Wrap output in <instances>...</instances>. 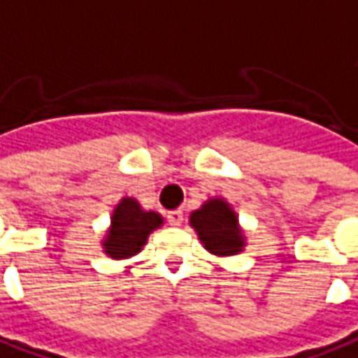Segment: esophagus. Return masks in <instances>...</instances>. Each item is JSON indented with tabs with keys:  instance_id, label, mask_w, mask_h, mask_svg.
Returning a JSON list of instances; mask_svg holds the SVG:
<instances>
[{
	"instance_id": "esophagus-1",
	"label": "esophagus",
	"mask_w": 358,
	"mask_h": 358,
	"mask_svg": "<svg viewBox=\"0 0 358 358\" xmlns=\"http://www.w3.org/2000/svg\"><path fill=\"white\" fill-rule=\"evenodd\" d=\"M168 222H170L172 226H180V224L184 222L182 210H172V212H168Z\"/></svg>"
}]
</instances>
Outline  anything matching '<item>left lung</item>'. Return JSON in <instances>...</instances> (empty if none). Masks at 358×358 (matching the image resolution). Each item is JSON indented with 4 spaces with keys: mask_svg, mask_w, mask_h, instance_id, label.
I'll return each mask as SVG.
<instances>
[{
    "mask_svg": "<svg viewBox=\"0 0 358 358\" xmlns=\"http://www.w3.org/2000/svg\"><path fill=\"white\" fill-rule=\"evenodd\" d=\"M190 226L198 240L217 257L238 255L245 248V234L236 210L224 198H210L190 214Z\"/></svg>",
    "mask_w": 358,
    "mask_h": 358,
    "instance_id": "8db88e82",
    "label": "left lung"
}]
</instances>
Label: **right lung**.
Listing matches in <instances>:
<instances>
[{"label":"right lung","mask_w":358,"mask_h":358,"mask_svg":"<svg viewBox=\"0 0 358 358\" xmlns=\"http://www.w3.org/2000/svg\"><path fill=\"white\" fill-rule=\"evenodd\" d=\"M164 224L158 212L144 210L134 198L124 196L115 206L110 226L101 241L103 252L113 259H129L142 252L148 236Z\"/></svg>","instance_id":"obj_1"}]
</instances>
